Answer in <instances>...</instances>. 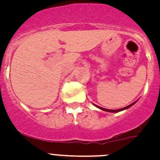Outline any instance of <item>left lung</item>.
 Wrapping results in <instances>:
<instances>
[{"instance_id": "left-lung-1", "label": "left lung", "mask_w": 160, "mask_h": 160, "mask_svg": "<svg viewBox=\"0 0 160 160\" xmlns=\"http://www.w3.org/2000/svg\"><path fill=\"white\" fill-rule=\"evenodd\" d=\"M136 102H137V101H136V102H134L133 103H132V104L128 105V107H123V108H121V109H118V110H110V109H106V108H103V107H98V106H96V105H95V104H94V105H95V106H96V107H98V108H99V109L103 110V111H106V112H121V111H123V110L128 109L129 107H131L132 106V105H133V104H135V103H136Z\"/></svg>"}]
</instances>
